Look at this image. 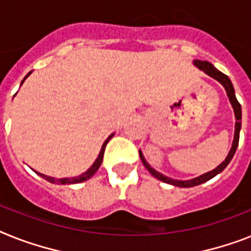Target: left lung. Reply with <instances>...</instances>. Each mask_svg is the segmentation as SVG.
I'll return each mask as SVG.
<instances>
[{"mask_svg": "<svg viewBox=\"0 0 251 251\" xmlns=\"http://www.w3.org/2000/svg\"><path fill=\"white\" fill-rule=\"evenodd\" d=\"M194 64L198 66L199 69L204 70L205 73L208 74V75H210L212 78H214V79L218 80L219 83H222V86L225 87L226 92H227V96H228L229 101H231V105H232L233 110H235V118H236L235 138H233L232 148H231L228 155H227V158H226V160L223 161L222 164H219L218 167L215 168V169H213L212 172H208V173H205V175L200 176V177H196V178H194V179H188V181H178V179H172V178L167 177V176L161 175V173L156 172L155 169H152V168L149 165L148 161L145 160L142 152L140 151L141 160H142L144 165L146 167V169L150 172L151 175L154 176L155 178L160 179V181L165 182V183H169V185H173V186H178V187H194V186L201 185V183H204V182L209 181V179H212V178L215 177V176L218 175V173H221V172H222L223 169L227 167V165H228V163L231 161V159L233 158V155H235L236 149H237V146H239L240 129H241V105H240V102L237 101V99H236L235 90H233V86H232V83H231V80H229L228 76L226 75V74H223L222 72H219L218 69H215L214 66H213L210 63H208V61L195 60V61H194Z\"/></svg>", "mask_w": 251, "mask_h": 251, "instance_id": "left-lung-1", "label": "left lung"}]
</instances>
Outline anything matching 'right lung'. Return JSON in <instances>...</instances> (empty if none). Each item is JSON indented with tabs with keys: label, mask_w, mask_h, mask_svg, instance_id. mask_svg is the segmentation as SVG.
<instances>
[{
	"label": "right lung",
	"mask_w": 251,
	"mask_h": 251,
	"mask_svg": "<svg viewBox=\"0 0 251 251\" xmlns=\"http://www.w3.org/2000/svg\"><path fill=\"white\" fill-rule=\"evenodd\" d=\"M30 73H32V72H30ZM30 73H29V74H30ZM29 74H28V75H29ZM28 75H26V76H28ZM26 76H25V78H24V79H23V82H24V80L26 79ZM23 82H22V83H23ZM111 137H113V134H111L110 137H107V140L105 141V142H103L102 148H101V150H100V154H99V156H97L96 161H95V163H93V164H92V167H91L90 169H88V171H87V172H84L83 175H80L79 177H74V178H60V179H56V178L47 177V176L41 175V173H38V175H39V176H42V177L45 178L46 181L51 182V183H60V185H72V183H79V182L87 181V179H88V178L92 177V176L95 175V173H96L97 169L100 168L101 163H102L103 151H105V148H106V144H107V142H109V140H110Z\"/></svg>",
	"instance_id": "right-lung-1"
}]
</instances>
